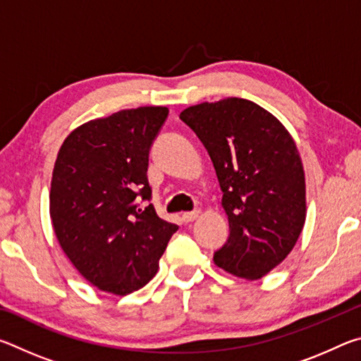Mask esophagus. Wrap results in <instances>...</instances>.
I'll list each match as a JSON object with an SVG mask.
<instances>
[{
  "label": "esophagus",
  "instance_id": "esophagus-1",
  "mask_svg": "<svg viewBox=\"0 0 361 361\" xmlns=\"http://www.w3.org/2000/svg\"><path fill=\"white\" fill-rule=\"evenodd\" d=\"M199 215H200L199 210L186 212V213H183V221H185V223H191V221H194V219H197Z\"/></svg>",
  "mask_w": 361,
  "mask_h": 361
}]
</instances>
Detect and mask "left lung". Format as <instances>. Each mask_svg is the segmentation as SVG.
<instances>
[{
    "instance_id": "1",
    "label": "left lung",
    "mask_w": 361,
    "mask_h": 361,
    "mask_svg": "<svg viewBox=\"0 0 361 361\" xmlns=\"http://www.w3.org/2000/svg\"><path fill=\"white\" fill-rule=\"evenodd\" d=\"M209 151L223 191L229 239L213 261L258 280L279 266L305 223V176L290 132L256 103L229 97L180 113Z\"/></svg>"
}]
</instances>
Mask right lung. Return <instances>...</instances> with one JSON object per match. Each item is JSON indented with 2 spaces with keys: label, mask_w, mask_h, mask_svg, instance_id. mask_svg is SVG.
<instances>
[{
  "label": "right lung",
  "mask_w": 361,
  "mask_h": 361,
  "mask_svg": "<svg viewBox=\"0 0 361 361\" xmlns=\"http://www.w3.org/2000/svg\"><path fill=\"white\" fill-rule=\"evenodd\" d=\"M166 106L122 109L65 138L54 166L49 212L71 264L97 288L126 296L156 276L178 226L159 218L148 183L152 140Z\"/></svg>",
  "instance_id": "right-lung-1"
}]
</instances>
